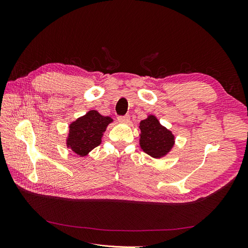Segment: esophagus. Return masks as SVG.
<instances>
[{
  "instance_id": "34e87169",
  "label": "esophagus",
  "mask_w": 248,
  "mask_h": 248,
  "mask_svg": "<svg viewBox=\"0 0 248 248\" xmlns=\"http://www.w3.org/2000/svg\"><path fill=\"white\" fill-rule=\"evenodd\" d=\"M130 120V117H129V115H124V116H119L118 117V121L119 122H128Z\"/></svg>"
}]
</instances>
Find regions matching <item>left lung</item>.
<instances>
[{
  "mask_svg": "<svg viewBox=\"0 0 248 248\" xmlns=\"http://www.w3.org/2000/svg\"><path fill=\"white\" fill-rule=\"evenodd\" d=\"M140 148L154 158L166 155L174 146V136L160 125L154 116H149L140 123Z\"/></svg>",
  "mask_w": 248,
  "mask_h": 248,
  "instance_id": "obj_1",
  "label": "left lung"
}]
</instances>
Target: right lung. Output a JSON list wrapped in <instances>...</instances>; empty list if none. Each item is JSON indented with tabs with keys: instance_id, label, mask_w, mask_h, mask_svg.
<instances>
[{
	"instance_id": "obj_1",
	"label": "right lung",
	"mask_w": 248,
	"mask_h": 248,
	"mask_svg": "<svg viewBox=\"0 0 248 248\" xmlns=\"http://www.w3.org/2000/svg\"><path fill=\"white\" fill-rule=\"evenodd\" d=\"M111 121L112 119L109 117L101 116L96 110H90L84 117L70 124L67 146L80 156L87 155L92 149L100 145L102 133Z\"/></svg>"
}]
</instances>
